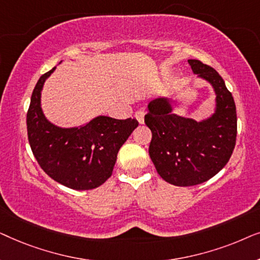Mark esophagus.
<instances>
[{
	"label": "esophagus",
	"mask_w": 260,
	"mask_h": 260,
	"mask_svg": "<svg viewBox=\"0 0 260 260\" xmlns=\"http://www.w3.org/2000/svg\"><path fill=\"white\" fill-rule=\"evenodd\" d=\"M144 116H145V111L144 110H138V111L135 112V117L138 120V123L143 124L144 123Z\"/></svg>",
	"instance_id": "1"
}]
</instances>
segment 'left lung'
Segmentation results:
<instances>
[{"label":"left lung","mask_w":260,"mask_h":260,"mask_svg":"<svg viewBox=\"0 0 260 260\" xmlns=\"http://www.w3.org/2000/svg\"><path fill=\"white\" fill-rule=\"evenodd\" d=\"M191 71L207 80L216 94L215 112L197 122L173 113L167 98L149 103L144 123L151 130L149 155L158 175L179 187L195 186L216 175L236 147L237 110L225 81L211 66L188 60Z\"/></svg>","instance_id":"left-lung-1"}]
</instances>
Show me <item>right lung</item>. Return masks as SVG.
I'll use <instances>...</instances> for the list:
<instances>
[{
  "label": "right lung",
  "mask_w": 260,
  "mask_h": 260,
  "mask_svg": "<svg viewBox=\"0 0 260 260\" xmlns=\"http://www.w3.org/2000/svg\"><path fill=\"white\" fill-rule=\"evenodd\" d=\"M54 70L42 74L31 93L28 141L39 166L49 177L71 189H93L111 176L118 150L138 122L98 116L83 126L69 129L48 122L41 110V90Z\"/></svg>",
  "instance_id": "obj_1"
}]
</instances>
